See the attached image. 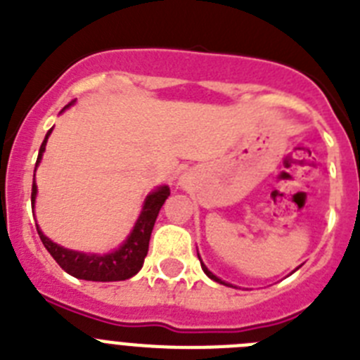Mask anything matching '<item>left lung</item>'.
Returning <instances> with one entry per match:
<instances>
[{
	"label": "left lung",
	"instance_id": "8db88e82",
	"mask_svg": "<svg viewBox=\"0 0 360 360\" xmlns=\"http://www.w3.org/2000/svg\"><path fill=\"white\" fill-rule=\"evenodd\" d=\"M198 257H200V256H198ZM200 263H202V262H200ZM202 269H203V272H205V274H207V276H209V278H211V279H214V281H216V283H221V285H227V283H225V281H221V279H219V278H216V276H214V274H212L211 270H209V269H207V266L203 265V263H202Z\"/></svg>",
	"mask_w": 360,
	"mask_h": 360
}]
</instances>
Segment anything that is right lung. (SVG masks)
Segmentation results:
<instances>
[{"label":"right lung","instance_id":"1","mask_svg":"<svg viewBox=\"0 0 360 360\" xmlns=\"http://www.w3.org/2000/svg\"><path fill=\"white\" fill-rule=\"evenodd\" d=\"M50 133H52V129L46 133L43 144H41L36 167L39 165L41 157H43L44 146H46ZM36 195L37 186L34 182L32 184V209H34ZM167 196H169V187L167 186L158 187L157 191H153L151 195H148L141 216L136 219L135 227H133L128 240L120 245V249L113 250L110 254H84L77 252V250L65 249L61 245H57L52 240H49L36 225L37 234H39L41 241L46 247V250L52 254L57 265L61 266L65 272H68L70 276H73V278L86 279V281H124V279L133 278L142 269V265H144V257L148 256L153 225L157 221L158 212H160L162 205L167 200Z\"/></svg>","mask_w":360,"mask_h":360}]
</instances>
